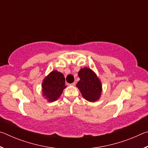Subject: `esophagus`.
Returning <instances> with one entry per match:
<instances>
[{"mask_svg": "<svg viewBox=\"0 0 148 148\" xmlns=\"http://www.w3.org/2000/svg\"><path fill=\"white\" fill-rule=\"evenodd\" d=\"M75 85H76V83H75V82H74V83H72V84H69V86H74Z\"/></svg>", "mask_w": 148, "mask_h": 148, "instance_id": "esophagus-1", "label": "esophagus"}]
</instances>
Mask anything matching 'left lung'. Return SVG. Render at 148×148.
Wrapping results in <instances>:
<instances>
[{
    "label": "left lung",
    "instance_id": "1",
    "mask_svg": "<svg viewBox=\"0 0 148 148\" xmlns=\"http://www.w3.org/2000/svg\"><path fill=\"white\" fill-rule=\"evenodd\" d=\"M79 81L76 87L86 101L95 102L101 97L102 86L97 74L90 68L84 67L78 72Z\"/></svg>",
    "mask_w": 148,
    "mask_h": 148
}]
</instances>
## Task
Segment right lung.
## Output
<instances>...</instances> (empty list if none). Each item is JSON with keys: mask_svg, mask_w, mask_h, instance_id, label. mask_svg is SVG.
Instances as JSON below:
<instances>
[{"mask_svg": "<svg viewBox=\"0 0 148 148\" xmlns=\"http://www.w3.org/2000/svg\"><path fill=\"white\" fill-rule=\"evenodd\" d=\"M65 77L61 72L53 71L44 77L42 84V97L47 102L57 101L66 88Z\"/></svg>", "mask_w": 148, "mask_h": 148, "instance_id": "right-lung-1", "label": "right lung"}]
</instances>
